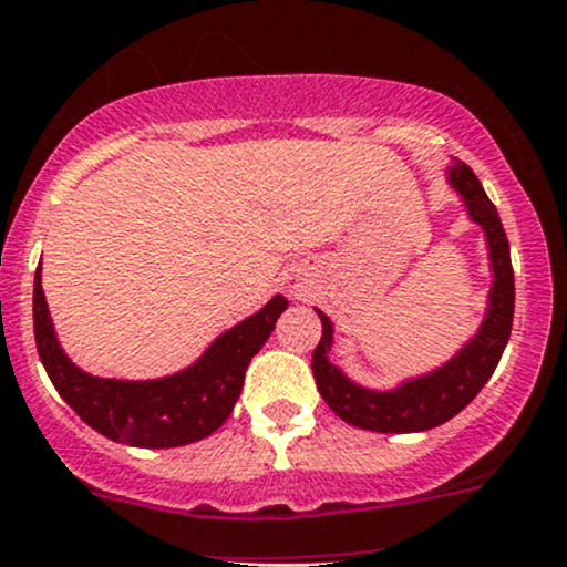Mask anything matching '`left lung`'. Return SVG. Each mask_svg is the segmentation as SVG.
<instances>
[{
	"label": "left lung",
	"mask_w": 567,
	"mask_h": 567,
	"mask_svg": "<svg viewBox=\"0 0 567 567\" xmlns=\"http://www.w3.org/2000/svg\"><path fill=\"white\" fill-rule=\"evenodd\" d=\"M450 184L461 193L468 216L487 235L489 262H493L487 316L474 340L436 372L406 380L393 391H367V388L351 383L329 361L332 321L318 310L321 340H318L313 361H310L316 385L334 415H340L346 423L359 425V429L380 431V434H415V431H429L447 423L485 388L504 355L514 321V270L508 238L498 212L466 163H455L450 168Z\"/></svg>",
	"instance_id": "obj_1"
}]
</instances>
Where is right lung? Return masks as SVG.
I'll use <instances>...</instances> for the list:
<instances>
[{
	"label": "right lung",
	"mask_w": 567,
	"mask_h": 567,
	"mask_svg": "<svg viewBox=\"0 0 567 567\" xmlns=\"http://www.w3.org/2000/svg\"><path fill=\"white\" fill-rule=\"evenodd\" d=\"M42 267L34 272V340L42 367L61 399L106 439L131 447H182L214 434L230 417L254 353L265 346L286 310L281 295L216 337L184 372L161 380H106L82 372L55 340L42 291Z\"/></svg>",
	"instance_id": "obj_1"
}]
</instances>
